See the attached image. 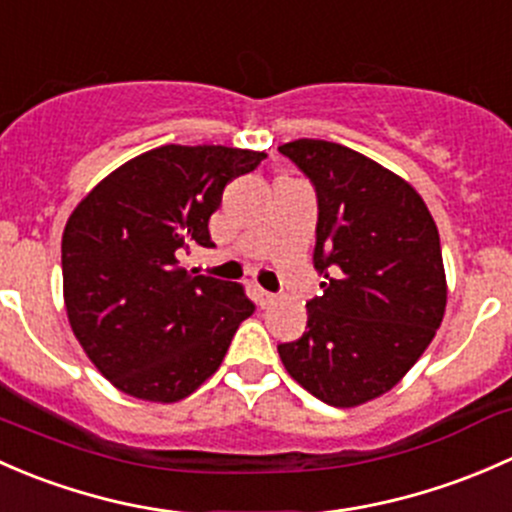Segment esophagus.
Returning a JSON list of instances; mask_svg holds the SVG:
<instances>
[{
  "label": "esophagus",
  "mask_w": 512,
  "mask_h": 512,
  "mask_svg": "<svg viewBox=\"0 0 512 512\" xmlns=\"http://www.w3.org/2000/svg\"><path fill=\"white\" fill-rule=\"evenodd\" d=\"M276 295L273 293H268V291H263V288H256V303L261 305V308H268V305H273L276 303Z\"/></svg>",
  "instance_id": "34e87169"
}]
</instances>
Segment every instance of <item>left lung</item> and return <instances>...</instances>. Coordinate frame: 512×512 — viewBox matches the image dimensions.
Here are the masks:
<instances>
[{"mask_svg": "<svg viewBox=\"0 0 512 512\" xmlns=\"http://www.w3.org/2000/svg\"><path fill=\"white\" fill-rule=\"evenodd\" d=\"M318 194L308 330L278 345L283 367L330 407L389 392L434 340L446 310L439 229L409 182L328 140L278 147Z\"/></svg>", "mask_w": 512, "mask_h": 512, "instance_id": "8db88e82", "label": "left lung"}]
</instances>
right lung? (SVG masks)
Instances as JSON below:
<instances>
[{"instance_id": "right-lung-1", "label": "right lung", "mask_w": 512, "mask_h": 512, "mask_svg": "<svg viewBox=\"0 0 512 512\" xmlns=\"http://www.w3.org/2000/svg\"><path fill=\"white\" fill-rule=\"evenodd\" d=\"M266 152L162 145L98 182L61 239L68 323L98 372L145 402L189 397L219 370L254 313L244 286L192 276L179 256L212 249L224 187Z\"/></svg>"}]
</instances>
